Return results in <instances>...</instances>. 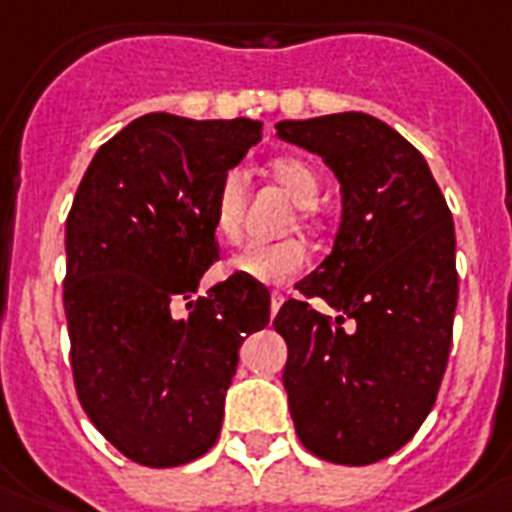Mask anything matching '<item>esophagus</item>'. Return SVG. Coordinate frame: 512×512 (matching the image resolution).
Listing matches in <instances>:
<instances>
[{
    "instance_id": "34e87169",
    "label": "esophagus",
    "mask_w": 512,
    "mask_h": 512,
    "mask_svg": "<svg viewBox=\"0 0 512 512\" xmlns=\"http://www.w3.org/2000/svg\"><path fill=\"white\" fill-rule=\"evenodd\" d=\"M284 303V295L282 292H271V314H276Z\"/></svg>"
}]
</instances>
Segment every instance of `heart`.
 <instances>
[{
	"label": "heart",
	"mask_w": 512,
	"mask_h": 512,
	"mask_svg": "<svg viewBox=\"0 0 512 512\" xmlns=\"http://www.w3.org/2000/svg\"><path fill=\"white\" fill-rule=\"evenodd\" d=\"M271 177L295 198L300 206V220H314V209L319 198V177L306 161L298 158H276L268 163ZM241 209H244V179L239 171H228L220 179L214 195V230L222 241H236L241 230ZM308 263L306 244L300 239L282 241H255L230 257V271L239 273L249 282L284 284L295 279Z\"/></svg>",
	"instance_id": "1"
}]
</instances>
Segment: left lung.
I'll return each mask as SVG.
<instances>
[{
    "instance_id": "obj_1",
    "label": "left lung",
    "mask_w": 512,
    "mask_h": 512,
    "mask_svg": "<svg viewBox=\"0 0 512 512\" xmlns=\"http://www.w3.org/2000/svg\"><path fill=\"white\" fill-rule=\"evenodd\" d=\"M276 134L317 152L343 198L333 252L273 319L287 341L292 421L319 459L373 464L416 435L446 373L459 298L454 220L424 155L378 117L282 120Z\"/></svg>"
}]
</instances>
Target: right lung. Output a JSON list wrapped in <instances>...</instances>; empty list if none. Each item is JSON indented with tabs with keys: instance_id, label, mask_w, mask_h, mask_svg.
Returning a JSON list of instances; mask_svg holds the SVG:
<instances>
[{
	"instance_id": "1",
	"label": "right lung",
	"mask_w": 512,
	"mask_h": 512,
	"mask_svg": "<svg viewBox=\"0 0 512 512\" xmlns=\"http://www.w3.org/2000/svg\"><path fill=\"white\" fill-rule=\"evenodd\" d=\"M260 134L249 117H136L93 155L66 217L74 389L101 435L144 467L217 443L241 341L271 319L268 290L239 273L193 300L220 257V179ZM182 299L187 318L173 311Z\"/></svg>"
}]
</instances>
